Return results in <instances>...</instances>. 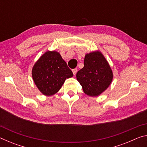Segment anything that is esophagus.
<instances>
[{"label": "esophagus", "mask_w": 147, "mask_h": 147, "mask_svg": "<svg viewBox=\"0 0 147 147\" xmlns=\"http://www.w3.org/2000/svg\"><path fill=\"white\" fill-rule=\"evenodd\" d=\"M72 71H73L74 75H76V74L77 73V69H73V70H72Z\"/></svg>", "instance_id": "esophagus-1"}]
</instances>
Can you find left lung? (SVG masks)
Masks as SVG:
<instances>
[{
	"label": "left lung",
	"instance_id": "obj_1",
	"mask_svg": "<svg viewBox=\"0 0 147 147\" xmlns=\"http://www.w3.org/2000/svg\"><path fill=\"white\" fill-rule=\"evenodd\" d=\"M76 78L84 93L89 96H96L110 85L113 73L102 54L95 51L85 56L84 66L76 73Z\"/></svg>",
	"mask_w": 147,
	"mask_h": 147
}]
</instances>
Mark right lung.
Wrapping results in <instances>:
<instances>
[{
    "mask_svg": "<svg viewBox=\"0 0 147 147\" xmlns=\"http://www.w3.org/2000/svg\"><path fill=\"white\" fill-rule=\"evenodd\" d=\"M32 78L42 93L51 96L56 93L66 78L73 76L66 62L58 52L47 51L33 67Z\"/></svg>",
    "mask_w": 147,
    "mask_h": 147,
    "instance_id": "right-lung-1",
    "label": "right lung"
}]
</instances>
